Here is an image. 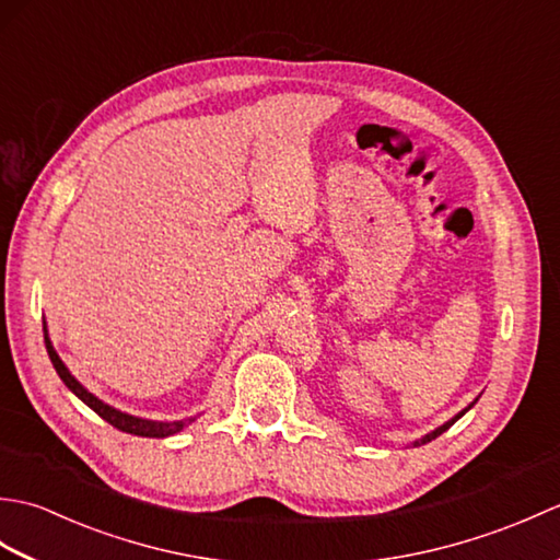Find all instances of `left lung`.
<instances>
[{
  "label": "left lung",
  "mask_w": 560,
  "mask_h": 560,
  "mask_svg": "<svg viewBox=\"0 0 560 560\" xmlns=\"http://www.w3.org/2000/svg\"><path fill=\"white\" fill-rule=\"evenodd\" d=\"M469 409H471V404H469V407H467V409H464V411H459V413L455 416V419H452V421H447V423H443V425H440V428H435V431H433V433H428L425 438H421V440H419V443H413V445H425V443H431V440H433V438H438L440 433H445V431H447V428H450L452 423H455V421L459 419V416H464V413H467Z\"/></svg>",
  "instance_id": "left-lung-1"
}]
</instances>
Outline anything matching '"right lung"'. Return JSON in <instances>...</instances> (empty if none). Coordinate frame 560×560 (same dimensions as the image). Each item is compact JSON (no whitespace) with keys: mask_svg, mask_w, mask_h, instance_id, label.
I'll return each mask as SVG.
<instances>
[{"mask_svg":"<svg viewBox=\"0 0 560 560\" xmlns=\"http://www.w3.org/2000/svg\"><path fill=\"white\" fill-rule=\"evenodd\" d=\"M43 335H45V349H47V353H50V361H52V365H55L57 375L62 377V383H65L71 392H74V395H77L83 404H89V407H91L93 411H96V413L101 416V419H105L110 425H115L117 431L132 433V435H141V438H168V435H173V433H177V431H183V425L195 421V419L173 421V423L147 421V419H137V416H129V413H122V411H117V409L108 407V404L101 401L98 397H93L91 392H89L86 387H83V385L79 383V380L67 371V365H65L62 359H59V355H57L50 337H47V327H45V325H43Z\"/></svg>","mask_w":560,"mask_h":560,"instance_id":"right-lung-1","label":"right lung"}]
</instances>
